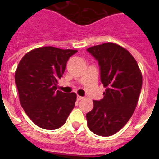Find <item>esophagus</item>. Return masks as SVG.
Returning <instances> with one entry per match:
<instances>
[{
  "label": "esophagus",
  "mask_w": 159,
  "mask_h": 159,
  "mask_svg": "<svg viewBox=\"0 0 159 159\" xmlns=\"http://www.w3.org/2000/svg\"><path fill=\"white\" fill-rule=\"evenodd\" d=\"M84 99V97L83 96H80V95H77V100L78 101L81 100V99Z\"/></svg>",
  "instance_id": "34e87169"
}]
</instances>
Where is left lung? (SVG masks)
<instances>
[{
    "mask_svg": "<svg viewBox=\"0 0 159 159\" xmlns=\"http://www.w3.org/2000/svg\"><path fill=\"white\" fill-rule=\"evenodd\" d=\"M87 51L99 62L103 99L93 100L86 115L89 129L97 135L111 136L121 130L134 113L143 84L135 59L114 43L93 46Z\"/></svg>",
    "mask_w": 159,
    "mask_h": 159,
    "instance_id": "8db88e82",
    "label": "left lung"
}]
</instances>
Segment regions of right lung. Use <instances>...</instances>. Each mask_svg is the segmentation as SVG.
Listing matches in <instances>:
<instances>
[{
  "instance_id": "add662e5",
  "label": "right lung",
  "mask_w": 159,
  "mask_h": 159,
  "mask_svg": "<svg viewBox=\"0 0 159 159\" xmlns=\"http://www.w3.org/2000/svg\"><path fill=\"white\" fill-rule=\"evenodd\" d=\"M77 50L38 48L24 56L15 72L21 107L29 119L46 130L60 128L75 107L76 94L57 89L66 64Z\"/></svg>"
}]
</instances>
